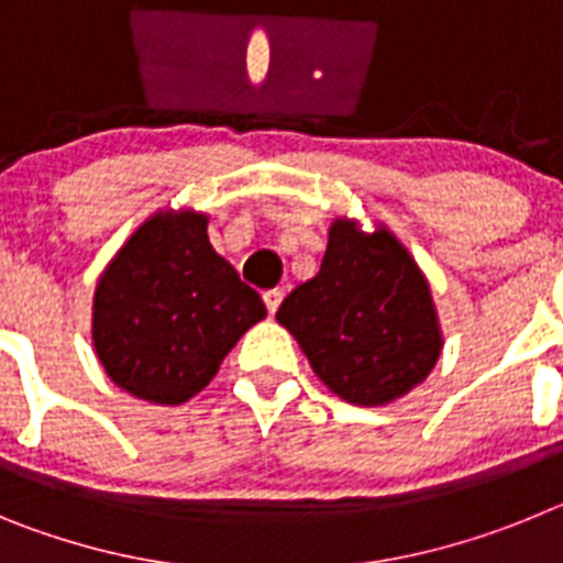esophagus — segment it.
I'll return each mask as SVG.
<instances>
[{"mask_svg":"<svg viewBox=\"0 0 563 563\" xmlns=\"http://www.w3.org/2000/svg\"><path fill=\"white\" fill-rule=\"evenodd\" d=\"M262 298H265L267 312H271V316H276V310H278V305H282V298H285V292H282V290H267V292H262Z\"/></svg>","mask_w":563,"mask_h":563,"instance_id":"34e87169","label":"esophagus"}]
</instances>
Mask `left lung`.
I'll list each match as a JSON object with an SVG mask.
<instances>
[{"label": "left lung", "mask_w": 563, "mask_h": 563, "mask_svg": "<svg viewBox=\"0 0 563 563\" xmlns=\"http://www.w3.org/2000/svg\"><path fill=\"white\" fill-rule=\"evenodd\" d=\"M287 327L330 391L355 406H386L431 375L442 330L411 253L386 225L361 231L338 217L321 271L282 301Z\"/></svg>", "instance_id": "left-lung-1"}]
</instances>
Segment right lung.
Returning a JSON list of instances; mask_svg holds the SVG:
<instances>
[{
	"label": "right lung",
	"instance_id": "add662e5",
	"mask_svg": "<svg viewBox=\"0 0 563 563\" xmlns=\"http://www.w3.org/2000/svg\"><path fill=\"white\" fill-rule=\"evenodd\" d=\"M265 316L258 292L208 242L206 213L157 211L98 278L92 346L123 391L180 406Z\"/></svg>",
	"mask_w": 563,
	"mask_h": 563
}]
</instances>
